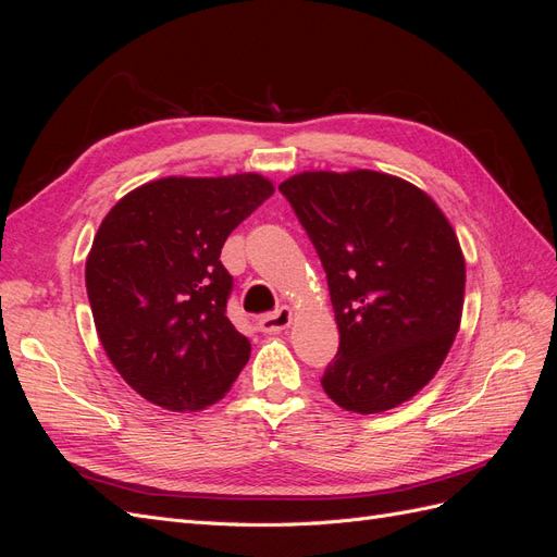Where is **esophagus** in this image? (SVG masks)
<instances>
[{"mask_svg": "<svg viewBox=\"0 0 557 557\" xmlns=\"http://www.w3.org/2000/svg\"><path fill=\"white\" fill-rule=\"evenodd\" d=\"M290 323H293V309L281 307L274 313H267L260 318V330L267 334H278L285 327H290Z\"/></svg>", "mask_w": 557, "mask_h": 557, "instance_id": "obj_1", "label": "esophagus"}]
</instances>
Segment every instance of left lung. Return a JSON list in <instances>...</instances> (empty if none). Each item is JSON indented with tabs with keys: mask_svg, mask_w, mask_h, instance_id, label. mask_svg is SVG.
<instances>
[{
	"mask_svg": "<svg viewBox=\"0 0 557 557\" xmlns=\"http://www.w3.org/2000/svg\"><path fill=\"white\" fill-rule=\"evenodd\" d=\"M278 190L323 262L339 327L323 391L362 416L409 401L462 320L465 256L448 218L418 185L372 170L301 172Z\"/></svg>",
	"mask_w": 557,
	"mask_h": 557,
	"instance_id": "left-lung-1",
	"label": "left lung"
}]
</instances>
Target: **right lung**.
<instances>
[{
	"label": "right lung",
	"instance_id": "1",
	"mask_svg": "<svg viewBox=\"0 0 557 557\" xmlns=\"http://www.w3.org/2000/svg\"><path fill=\"white\" fill-rule=\"evenodd\" d=\"M274 195L262 174L164 176L115 201L86 260L95 327L115 372L170 411L211 407L250 342L225 313V239Z\"/></svg>",
	"mask_w": 557,
	"mask_h": 557
}]
</instances>
